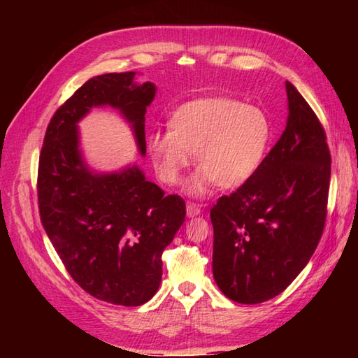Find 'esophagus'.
<instances>
[{"instance_id": "34e87169", "label": "esophagus", "mask_w": 358, "mask_h": 358, "mask_svg": "<svg viewBox=\"0 0 358 358\" xmlns=\"http://www.w3.org/2000/svg\"><path fill=\"white\" fill-rule=\"evenodd\" d=\"M186 212H187V217H196V215H200L201 209H200L199 204H195V203H187Z\"/></svg>"}]
</instances>
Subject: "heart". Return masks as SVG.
<instances>
[{
    "mask_svg": "<svg viewBox=\"0 0 358 358\" xmlns=\"http://www.w3.org/2000/svg\"><path fill=\"white\" fill-rule=\"evenodd\" d=\"M271 138V118L262 108L212 96L175 109L167 120V132L152 134L148 149L166 185L178 183L194 154L200 169L187 191L203 195L214 185L231 189L246 183L262 166Z\"/></svg>",
    "mask_w": 358,
    "mask_h": 358,
    "instance_id": "heart-1",
    "label": "heart"
}]
</instances>
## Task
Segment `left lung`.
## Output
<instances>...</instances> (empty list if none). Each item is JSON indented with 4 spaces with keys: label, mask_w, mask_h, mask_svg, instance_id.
<instances>
[{
    "label": "left lung",
    "mask_w": 358,
    "mask_h": 358,
    "mask_svg": "<svg viewBox=\"0 0 358 358\" xmlns=\"http://www.w3.org/2000/svg\"><path fill=\"white\" fill-rule=\"evenodd\" d=\"M289 117L262 166L210 209L212 272L222 292L257 305L283 292L322 238L328 214L331 152L313 108L286 83Z\"/></svg>",
    "instance_id": "1"
}]
</instances>
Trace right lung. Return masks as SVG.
<instances>
[{"mask_svg":"<svg viewBox=\"0 0 358 358\" xmlns=\"http://www.w3.org/2000/svg\"><path fill=\"white\" fill-rule=\"evenodd\" d=\"M134 75H100L59 106L45 129L36 178L41 223L66 271L87 294L121 306L155 295L162 254L186 215L185 200L164 195L138 167L94 175L83 164L77 121L94 106L123 112L146 152L144 115L155 86L134 85Z\"/></svg>","mask_w":358,"mask_h":358,"instance_id":"add662e5","label":"right lung"}]
</instances>
